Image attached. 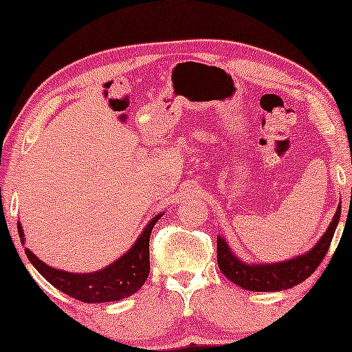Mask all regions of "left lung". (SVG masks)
I'll list each match as a JSON object with an SVG mask.
<instances>
[{
    "label": "left lung",
    "instance_id": "obj_1",
    "mask_svg": "<svg viewBox=\"0 0 352 352\" xmlns=\"http://www.w3.org/2000/svg\"><path fill=\"white\" fill-rule=\"evenodd\" d=\"M341 206L336 209L333 220L313 249L294 258L276 263H245L234 255L225 237L217 236V260L219 268L236 285L250 292H279L298 285L308 279L324 260L331 237L340 221Z\"/></svg>",
    "mask_w": 352,
    "mask_h": 352
}]
</instances>
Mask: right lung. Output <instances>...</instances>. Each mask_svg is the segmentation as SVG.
I'll use <instances>...</instances> for the list:
<instances>
[{"instance_id":"right-lung-1","label":"right lung","mask_w":352,"mask_h":352,"mask_svg":"<svg viewBox=\"0 0 352 352\" xmlns=\"http://www.w3.org/2000/svg\"><path fill=\"white\" fill-rule=\"evenodd\" d=\"M164 214L153 217L142 234L137 237L133 245L124 255L113 261L111 265L94 273H70L52 268L38 258L32 250L25 247V254L36 271L68 296H73L84 303H107V301H118L127 298L135 294L145 284L150 274V236L153 226ZM19 236L22 245H25V232L21 221H17Z\"/></svg>"}]
</instances>
